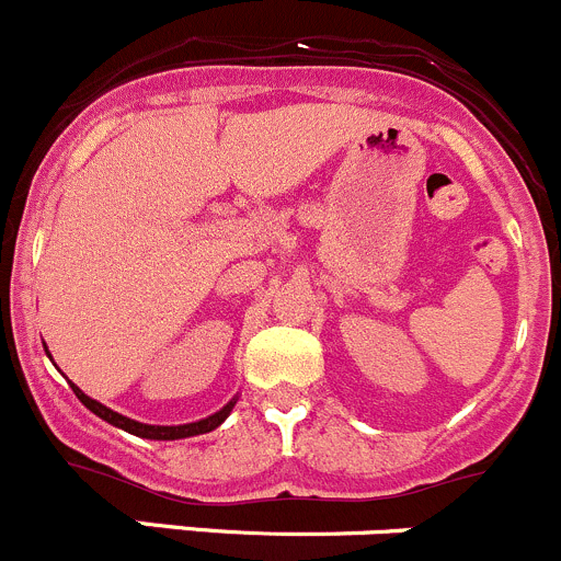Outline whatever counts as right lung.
<instances>
[{"label":"right lung","instance_id":"obj_1","mask_svg":"<svg viewBox=\"0 0 561 561\" xmlns=\"http://www.w3.org/2000/svg\"><path fill=\"white\" fill-rule=\"evenodd\" d=\"M48 357H51V354H48ZM70 387H73L76 398H79V401L84 403V407L90 409L92 414H98L100 420H105V423H108V425L127 431V434H133V436H141V439H158V442H174V439H187V436L209 434V431H215L220 423H224L226 417H229L231 409H234L237 401H240V396H234L229 403H226L224 409H218V412L209 414V417L196 420V423H185V425H147V423H138V420L125 417V414L114 412V409L103 407V403L94 401V398L87 396L84 390H79V387H76L73 381H70Z\"/></svg>","mask_w":561,"mask_h":561}]
</instances>
